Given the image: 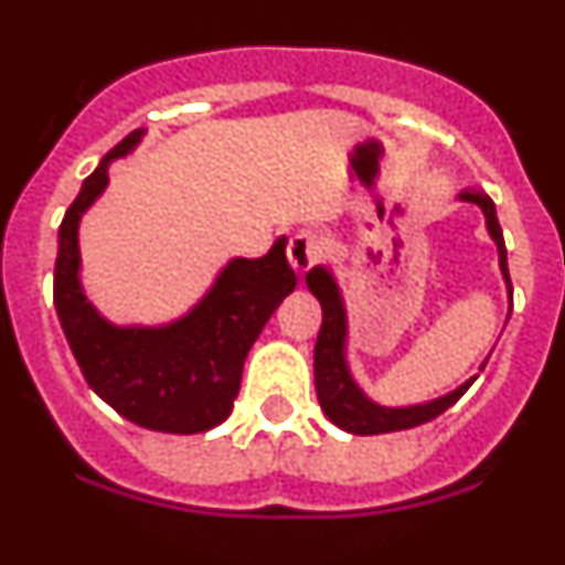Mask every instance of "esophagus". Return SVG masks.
Returning <instances> with one entry per match:
<instances>
[{"mask_svg": "<svg viewBox=\"0 0 565 565\" xmlns=\"http://www.w3.org/2000/svg\"><path fill=\"white\" fill-rule=\"evenodd\" d=\"M321 255H324V244L312 230H298L290 244H287V258H290L292 269H298V273H307V269L316 267Z\"/></svg>", "mask_w": 565, "mask_h": 565, "instance_id": "1", "label": "esophagus"}]
</instances>
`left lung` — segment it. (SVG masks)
Instances as JSON below:
<instances>
[{
    "label": "left lung",
    "mask_w": 565,
    "mask_h": 565,
    "mask_svg": "<svg viewBox=\"0 0 565 565\" xmlns=\"http://www.w3.org/2000/svg\"><path fill=\"white\" fill-rule=\"evenodd\" d=\"M459 198L477 203V206L486 212L488 232H491V238L497 241V249H500V269L502 275H505V281H509L511 290L509 258H505V241H502L494 201H491L488 194L471 192H462ZM307 287H310L312 296L319 298L321 310H324L319 339H316V393H319L321 411H324V414L330 416V422H335L339 428L359 436L416 428L422 422H430L439 414H445V411L471 387L473 379L466 382L462 387H457L454 393H448V396H443V399H434L428 402V405L414 407H382L376 405V402H371L359 387H355V382L348 373V364H344V330H348V327H344V307H341L335 281L330 278L327 269L316 267L307 273Z\"/></svg>",
    "instance_id": "left-lung-1"
}]
</instances>
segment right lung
I'll return each mask as SVG.
<instances>
[{
	"mask_svg": "<svg viewBox=\"0 0 565 565\" xmlns=\"http://www.w3.org/2000/svg\"><path fill=\"white\" fill-rule=\"evenodd\" d=\"M140 135L131 131L108 151L65 212L54 267L56 316L99 399L143 428L201 434L232 414L246 353L298 278L281 238L264 258L232 260L210 296L174 324L143 330L99 319L79 287V215L106 189L108 160L122 158Z\"/></svg>",
	"mask_w": 565,
	"mask_h": 565,
	"instance_id": "right-lung-1",
	"label": "right lung"
}]
</instances>
